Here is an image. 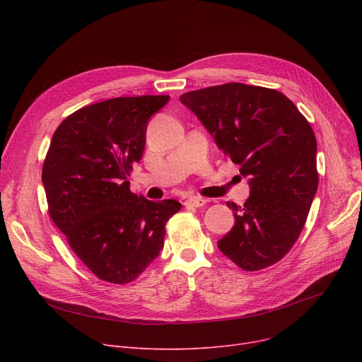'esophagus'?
Wrapping results in <instances>:
<instances>
[{"mask_svg":"<svg viewBox=\"0 0 362 362\" xmlns=\"http://www.w3.org/2000/svg\"><path fill=\"white\" fill-rule=\"evenodd\" d=\"M205 204H206V201L204 198H199V197H191V198H187L185 201L186 206H197L198 208V206H202Z\"/></svg>","mask_w":362,"mask_h":362,"instance_id":"1","label":"esophagus"}]
</instances>
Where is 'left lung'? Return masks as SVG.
Instances as JSON below:
<instances>
[{"label": "left lung", "instance_id": "8db88e82", "mask_svg": "<svg viewBox=\"0 0 362 362\" xmlns=\"http://www.w3.org/2000/svg\"><path fill=\"white\" fill-rule=\"evenodd\" d=\"M180 103L250 177L245 204L227 202L235 226L218 250L246 272L276 264L299 238L318 187L313 127L286 95L262 86L224 83L186 92Z\"/></svg>", "mask_w": 362, "mask_h": 362}]
</instances>
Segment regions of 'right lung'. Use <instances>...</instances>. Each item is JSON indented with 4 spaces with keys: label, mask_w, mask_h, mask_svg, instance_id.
Segmentation results:
<instances>
[{
    "label": "right lung",
    "mask_w": 362,
    "mask_h": 362,
    "mask_svg": "<svg viewBox=\"0 0 362 362\" xmlns=\"http://www.w3.org/2000/svg\"><path fill=\"white\" fill-rule=\"evenodd\" d=\"M168 95L120 97L79 108L54 132L42 167L48 213L71 251L98 279L126 284L164 246L182 204L130 192L127 176L145 148L148 120Z\"/></svg>",
    "instance_id": "right-lung-1"
}]
</instances>
